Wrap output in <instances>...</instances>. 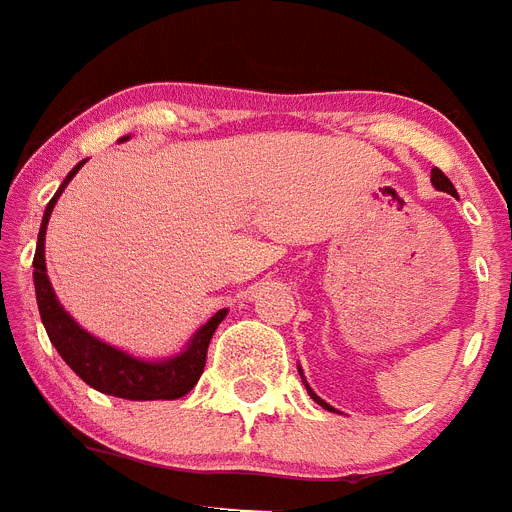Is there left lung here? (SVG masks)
<instances>
[{"label": "left lung", "mask_w": 512, "mask_h": 512, "mask_svg": "<svg viewBox=\"0 0 512 512\" xmlns=\"http://www.w3.org/2000/svg\"><path fill=\"white\" fill-rule=\"evenodd\" d=\"M431 182H433V187L438 189V192H449V194H456L454 184H451L449 179H446V176H443V171H441V169H433V171H431ZM297 372H300V377H302V384H305L307 395H310L312 400L318 402L320 408H325V410H330V413H333V410H336V408H330V405H328V402L323 400V397H318V395H315V392H312V387H310V384H307V379H305V374H302V369H300V366H297Z\"/></svg>", "instance_id": "1"}]
</instances>
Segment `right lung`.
<instances>
[{"label": "right lung", "mask_w": 512, "mask_h": 512, "mask_svg": "<svg viewBox=\"0 0 512 512\" xmlns=\"http://www.w3.org/2000/svg\"><path fill=\"white\" fill-rule=\"evenodd\" d=\"M125 140H130V135H122L120 143H125ZM84 164L87 161L76 164L69 171V176L63 179L58 192L53 194V200L45 207L43 223H40L38 246H35L33 259V282L45 333H48L51 343L61 354V359L89 387L99 390L102 395L122 397V400H179L200 379L212 333H215L217 325L223 323L228 310H217L202 328H197V333L189 338L187 346L179 354L166 356V359H140V356L128 354L122 348L110 346L107 341L81 328L69 312L63 310L51 287V279H48V269H45V230H48V220H51L58 197Z\"/></svg>", "instance_id": "obj_1"}]
</instances>
